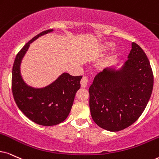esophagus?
<instances>
[{
    "label": "esophagus",
    "mask_w": 159,
    "mask_h": 159,
    "mask_svg": "<svg viewBox=\"0 0 159 159\" xmlns=\"http://www.w3.org/2000/svg\"><path fill=\"white\" fill-rule=\"evenodd\" d=\"M88 83H89V79L87 77H83L81 81V86L82 88H85L87 86Z\"/></svg>",
    "instance_id": "obj_1"
}]
</instances>
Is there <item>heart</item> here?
<instances>
[{"instance_id":"1","label":"heart","mask_w":159,"mask_h":159,"mask_svg":"<svg viewBox=\"0 0 159 159\" xmlns=\"http://www.w3.org/2000/svg\"><path fill=\"white\" fill-rule=\"evenodd\" d=\"M114 44L111 43V42H105V43H102L101 45H100L99 47V52L100 53H106L108 51H109L111 48L113 47ZM118 53H119V51L117 49H114L112 53L111 54V56L108 58L107 61H110L111 60H113L115 59V58L117 56Z\"/></svg>"}]
</instances>
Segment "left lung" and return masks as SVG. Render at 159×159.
I'll list each match as a JSON object with an SVG mask.
<instances>
[{
    "instance_id": "obj_1",
    "label": "left lung",
    "mask_w": 159,
    "mask_h": 159,
    "mask_svg": "<svg viewBox=\"0 0 159 159\" xmlns=\"http://www.w3.org/2000/svg\"><path fill=\"white\" fill-rule=\"evenodd\" d=\"M153 75L143 50L132 43L128 60L119 70L105 68L89 88L92 120L100 128L119 131L134 123L151 96Z\"/></svg>"
}]
</instances>
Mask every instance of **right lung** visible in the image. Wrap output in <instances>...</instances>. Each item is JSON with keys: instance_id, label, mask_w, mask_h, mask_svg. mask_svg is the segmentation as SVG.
Listing matches in <instances>:
<instances>
[{"instance_id": "1", "label": "right lung", "mask_w": 159, "mask_h": 159, "mask_svg": "<svg viewBox=\"0 0 159 159\" xmlns=\"http://www.w3.org/2000/svg\"><path fill=\"white\" fill-rule=\"evenodd\" d=\"M53 31H44L32 38L17 54L14 61L11 89L18 108L35 123L52 126L65 121L69 115L76 92L81 87L82 76L64 73L56 81L43 88H34L26 84L20 73L22 59L30 44L41 36Z\"/></svg>"}]
</instances>
